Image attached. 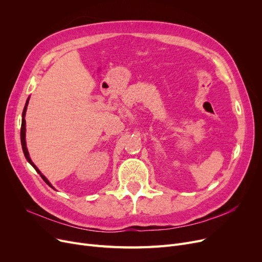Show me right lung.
I'll return each instance as SVG.
<instances>
[{"mask_svg": "<svg viewBox=\"0 0 262 262\" xmlns=\"http://www.w3.org/2000/svg\"><path fill=\"white\" fill-rule=\"evenodd\" d=\"M27 104H29V99H27V101H26V103H25V106H24V109H23V113H22V124H21V144H22V148H23V153H24V156H25V158L27 159V161H29L32 166L35 168V170L40 174V176H41V178H42V180L50 186V187H52V185L50 184V182L47 180V178L40 173V171L38 170V168L35 166V164L33 163V161L31 160V158H30V155H29V150H27V148H26V142H25V119H24V117H25V113H26V108H27ZM53 188V187H52Z\"/></svg>", "mask_w": 262, "mask_h": 262, "instance_id": "add662e5", "label": "right lung"}]
</instances>
